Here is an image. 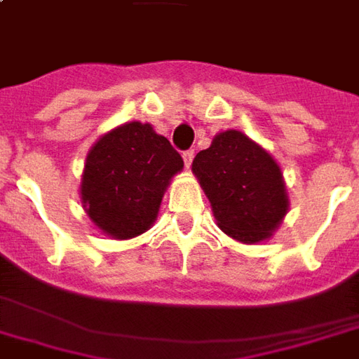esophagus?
I'll return each mask as SVG.
<instances>
[{
    "label": "esophagus",
    "mask_w": 359,
    "mask_h": 359,
    "mask_svg": "<svg viewBox=\"0 0 359 359\" xmlns=\"http://www.w3.org/2000/svg\"><path fill=\"white\" fill-rule=\"evenodd\" d=\"M182 159H184V165L190 167V165H192V159H194V149H188V151H184V154H182Z\"/></svg>",
    "instance_id": "obj_1"
}]
</instances>
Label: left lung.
I'll return each mask as SVG.
<instances>
[{
    "label": "left lung",
    "mask_w": 359,
    "mask_h": 359,
    "mask_svg": "<svg viewBox=\"0 0 359 359\" xmlns=\"http://www.w3.org/2000/svg\"><path fill=\"white\" fill-rule=\"evenodd\" d=\"M217 226L236 242L269 241L288 213L285 177L275 157L241 130L215 134L192 161Z\"/></svg>",
    "instance_id": "1"
}]
</instances>
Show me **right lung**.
Instances as JSON below:
<instances>
[{"instance_id": "1", "label": "right lung", "mask_w": 359, "mask_h": 359, "mask_svg": "<svg viewBox=\"0 0 359 359\" xmlns=\"http://www.w3.org/2000/svg\"><path fill=\"white\" fill-rule=\"evenodd\" d=\"M182 167L179 151L149 123L115 126L86 156L82 208L95 229L111 238L140 236L156 223L165 190Z\"/></svg>"}]
</instances>
